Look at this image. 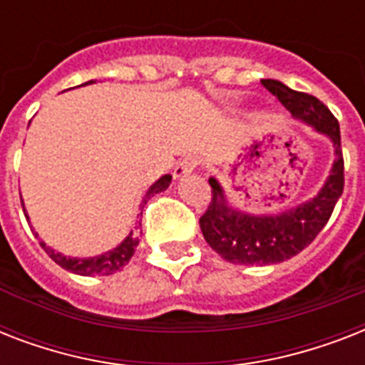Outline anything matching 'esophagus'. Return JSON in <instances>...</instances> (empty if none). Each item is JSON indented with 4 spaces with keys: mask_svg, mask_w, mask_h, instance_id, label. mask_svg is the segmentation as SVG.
Instances as JSON below:
<instances>
[{
    "mask_svg": "<svg viewBox=\"0 0 365 365\" xmlns=\"http://www.w3.org/2000/svg\"><path fill=\"white\" fill-rule=\"evenodd\" d=\"M195 168H197V159H195V157H187V159L180 160L176 165V168H174V178H176V180H182V178L189 176Z\"/></svg>",
    "mask_w": 365,
    "mask_h": 365,
    "instance_id": "34e87169",
    "label": "esophagus"
}]
</instances>
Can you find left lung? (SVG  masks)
I'll list each match as a JSON object with an SVG mask.
<instances>
[{
    "label": "left lung",
    "instance_id": "left-lung-1",
    "mask_svg": "<svg viewBox=\"0 0 365 365\" xmlns=\"http://www.w3.org/2000/svg\"><path fill=\"white\" fill-rule=\"evenodd\" d=\"M261 85L282 102L294 119L329 138L335 159L329 176L314 197L277 214L240 210L229 202L216 178L208 180L212 200L200 217V231L212 250L237 265H274L299 254L328 223L345 185L339 123L331 111L311 94L292 91L277 79H261Z\"/></svg>",
    "mask_w": 365,
    "mask_h": 365
}]
</instances>
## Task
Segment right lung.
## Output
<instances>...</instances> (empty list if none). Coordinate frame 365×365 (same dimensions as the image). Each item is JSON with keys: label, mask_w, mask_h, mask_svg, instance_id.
<instances>
[{"label": "right lung", "mask_w": 365, "mask_h": 365, "mask_svg": "<svg viewBox=\"0 0 365 365\" xmlns=\"http://www.w3.org/2000/svg\"><path fill=\"white\" fill-rule=\"evenodd\" d=\"M94 81H87L83 83V85H93ZM172 182L170 174H165V176H160L153 185H149V189L145 191V197H143V202H148V199H151L153 195L160 193V191H165ZM22 210L26 214V220H30L28 216V212L24 208V200H22ZM140 244V237L138 233L130 231V233L126 235L125 240L121 244H117L113 250H108L104 254L94 255V257H70V255H64L56 252V250L48 248L47 244L41 240L43 250L47 252L48 257L54 261V263H58L62 269L70 272H76V274H81V277H96V274H113V272L121 271L123 267L130 261V257L136 252V246Z\"/></svg>", "instance_id": "1"}]
</instances>
